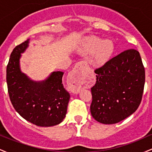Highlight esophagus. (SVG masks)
I'll use <instances>...</instances> for the list:
<instances>
[{"mask_svg":"<svg viewBox=\"0 0 152 152\" xmlns=\"http://www.w3.org/2000/svg\"><path fill=\"white\" fill-rule=\"evenodd\" d=\"M86 72V67L83 63L80 62L76 64L74 70L71 73V89L75 94L79 93L81 91V80L84 76Z\"/></svg>","mask_w":152,"mask_h":152,"instance_id":"34e87169","label":"esophagus"}]
</instances>
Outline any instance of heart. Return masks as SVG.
Returning a JSON list of instances; mask_svg holds the SVG:
<instances>
[{
    "label": "heart",
    "instance_id": "b5f03b06",
    "mask_svg": "<svg viewBox=\"0 0 152 152\" xmlns=\"http://www.w3.org/2000/svg\"><path fill=\"white\" fill-rule=\"evenodd\" d=\"M112 44L108 40L103 41L99 38H88L80 48L82 53L90 54L93 53V61L95 63H101L104 61L112 51Z\"/></svg>",
    "mask_w": 152,
    "mask_h": 152
}]
</instances>
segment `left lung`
<instances>
[{
	"instance_id": "1",
	"label": "left lung",
	"mask_w": 152,
	"mask_h": 152,
	"mask_svg": "<svg viewBox=\"0 0 152 152\" xmlns=\"http://www.w3.org/2000/svg\"><path fill=\"white\" fill-rule=\"evenodd\" d=\"M96 82L91 88V114L104 124L125 119L142 101L145 71L137 50H124L96 69Z\"/></svg>"
}]
</instances>
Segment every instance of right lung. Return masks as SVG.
<instances>
[{"instance_id":"add662e5","label":"right lung","mask_w":152,"mask_h":152,"mask_svg":"<svg viewBox=\"0 0 152 152\" xmlns=\"http://www.w3.org/2000/svg\"><path fill=\"white\" fill-rule=\"evenodd\" d=\"M29 40L15 46L6 69V81L10 102L26 121L38 126L58 124L66 117L70 94L62 83L64 72L53 71L45 80L36 81L22 72L21 53Z\"/></svg>"}]
</instances>
